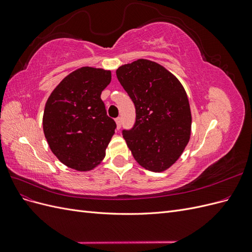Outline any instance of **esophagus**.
Masks as SVG:
<instances>
[{
    "mask_svg": "<svg viewBox=\"0 0 252 252\" xmlns=\"http://www.w3.org/2000/svg\"><path fill=\"white\" fill-rule=\"evenodd\" d=\"M116 123H117V128L120 129L121 125H122V119L121 118H117L116 119Z\"/></svg>",
    "mask_w": 252,
    "mask_h": 252,
    "instance_id": "esophagus-1",
    "label": "esophagus"
}]
</instances>
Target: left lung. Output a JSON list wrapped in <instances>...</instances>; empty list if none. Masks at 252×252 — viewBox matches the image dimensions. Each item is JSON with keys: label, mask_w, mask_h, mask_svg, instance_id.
Instances as JSON below:
<instances>
[{"label": "left lung", "mask_w": 252, "mask_h": 252, "mask_svg": "<svg viewBox=\"0 0 252 252\" xmlns=\"http://www.w3.org/2000/svg\"><path fill=\"white\" fill-rule=\"evenodd\" d=\"M116 72L135 106V124L123 131L128 148L145 169H169L191 134V111L184 87L164 66L146 59L122 65Z\"/></svg>", "instance_id": "1"}]
</instances>
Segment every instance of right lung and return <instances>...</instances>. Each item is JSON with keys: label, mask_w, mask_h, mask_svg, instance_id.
<instances>
[{"label": "right lung", "mask_w": 252, "mask_h": 252, "mask_svg": "<svg viewBox=\"0 0 252 252\" xmlns=\"http://www.w3.org/2000/svg\"><path fill=\"white\" fill-rule=\"evenodd\" d=\"M110 82V70L84 66L65 77L48 97L45 138L52 154L69 168L93 170L106 156L117 127L101 100Z\"/></svg>", "instance_id": "right-lung-1"}]
</instances>
